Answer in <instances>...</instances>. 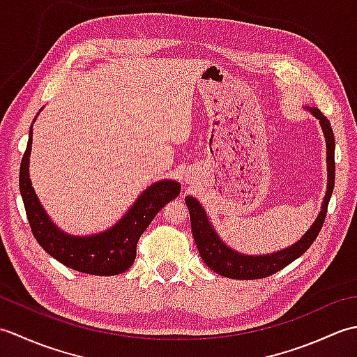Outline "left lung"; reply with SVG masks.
Listing matches in <instances>:
<instances>
[{
  "mask_svg": "<svg viewBox=\"0 0 357 357\" xmlns=\"http://www.w3.org/2000/svg\"><path fill=\"white\" fill-rule=\"evenodd\" d=\"M308 110L313 113V116L319 119L322 132L327 141V170H328V184H327V193L321 207V213L317 215L313 225L305 231L298 242L293 245L279 250V252H273L268 255H259V256H250L234 252L227 244H224L222 239L218 236L213 225L210 224L206 210L202 208L198 199L187 196L185 204L190 211V222H192V233L196 242V247L199 250V255L202 261L206 262L208 267L216 271L218 275L230 278V279H262L270 275H275L276 271L282 270L288 264H291L294 259L304 255L310 245L313 244L314 239L319 234L325 216H327L328 202L331 198L333 188H335V135H333L330 121L325 118L321 110L308 107Z\"/></svg>",
  "mask_w": 357,
  "mask_h": 357,
  "instance_id": "1",
  "label": "left lung"
}]
</instances>
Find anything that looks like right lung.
Returning a JSON list of instances; mask_svg holds the SVG:
<instances>
[{"label":"right lung","instance_id":"1","mask_svg":"<svg viewBox=\"0 0 357 357\" xmlns=\"http://www.w3.org/2000/svg\"><path fill=\"white\" fill-rule=\"evenodd\" d=\"M30 150H32V127L20 167V192L24 201L30 229L38 244L45 252L66 267L81 273L115 276L130 268L135 262L136 245L141 234L153 221L158 211L181 193V185L176 181H158L138 196L127 213L109 230L90 236H72L59 230L50 221L41 202L38 201L29 178Z\"/></svg>","mask_w":357,"mask_h":357}]
</instances>
